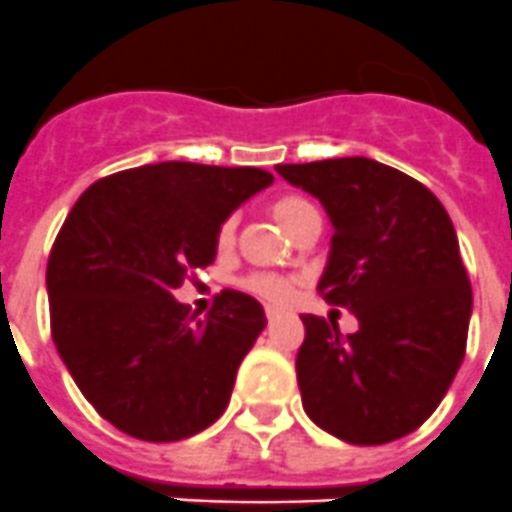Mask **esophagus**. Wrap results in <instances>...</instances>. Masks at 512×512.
<instances>
[{
    "label": "esophagus",
    "mask_w": 512,
    "mask_h": 512,
    "mask_svg": "<svg viewBox=\"0 0 512 512\" xmlns=\"http://www.w3.org/2000/svg\"><path fill=\"white\" fill-rule=\"evenodd\" d=\"M277 318H279V310H274V307H266V320H269V323H274Z\"/></svg>",
    "instance_id": "obj_1"
}]
</instances>
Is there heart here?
<instances>
[{
  "label": "heart",
  "mask_w": 512,
  "mask_h": 512,
  "mask_svg": "<svg viewBox=\"0 0 512 512\" xmlns=\"http://www.w3.org/2000/svg\"><path fill=\"white\" fill-rule=\"evenodd\" d=\"M271 217L287 230L289 235L300 228V223H305L307 217L318 215L315 207L310 205L302 197H279L269 205ZM235 238V217H228L223 220V225L217 228V248H230ZM246 289H251L253 295L264 297L271 305H287L295 295V279L292 277H279V274H253V277L246 279Z\"/></svg>",
  "instance_id": "b5f03b06"
}]
</instances>
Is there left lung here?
<instances>
[{"label": "left lung", "instance_id": "obj_1", "mask_svg": "<svg viewBox=\"0 0 512 512\" xmlns=\"http://www.w3.org/2000/svg\"><path fill=\"white\" fill-rule=\"evenodd\" d=\"M333 223L318 292L359 330L302 315V408L330 436L379 446L431 418L459 372L472 284L449 212L413 176L364 156L282 164Z\"/></svg>", "mask_w": 512, "mask_h": 512}]
</instances>
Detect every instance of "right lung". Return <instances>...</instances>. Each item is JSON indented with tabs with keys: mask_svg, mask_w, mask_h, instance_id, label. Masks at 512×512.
I'll list each match as a JSON object with an SVG mask.
<instances>
[{
	"mask_svg": "<svg viewBox=\"0 0 512 512\" xmlns=\"http://www.w3.org/2000/svg\"><path fill=\"white\" fill-rule=\"evenodd\" d=\"M274 176L164 161L94 182L48 256L51 336L104 420L140 441H182L225 413L235 372L266 325L223 289L205 318L174 289L215 261L217 228Z\"/></svg>",
	"mask_w": 512,
	"mask_h": 512,
	"instance_id": "right-lung-1",
	"label": "right lung"
}]
</instances>
